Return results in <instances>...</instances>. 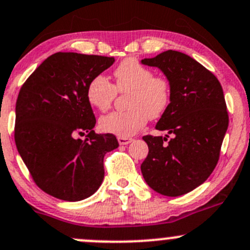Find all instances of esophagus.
<instances>
[{"instance_id":"34e87169","label":"esophagus","mask_w":250,"mask_h":250,"mask_svg":"<svg viewBox=\"0 0 250 250\" xmlns=\"http://www.w3.org/2000/svg\"><path fill=\"white\" fill-rule=\"evenodd\" d=\"M117 140H118V144H120V145H128V144L132 143L133 139H130V138H121V136H118Z\"/></svg>"}]
</instances>
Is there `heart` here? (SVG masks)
<instances>
[{"label": "heart", "mask_w": 250, "mask_h": 250, "mask_svg": "<svg viewBox=\"0 0 250 250\" xmlns=\"http://www.w3.org/2000/svg\"><path fill=\"white\" fill-rule=\"evenodd\" d=\"M115 85L104 75H97L88 83L86 97L92 106L101 111L110 109L117 91L128 94L125 111H114L99 120L105 133L121 138L135 134L146 125L148 118H158L171 102V86L167 79L156 77L153 70L135 59H125L115 68Z\"/></svg>", "instance_id": "b5f03b06"}]
</instances>
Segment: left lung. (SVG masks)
Here are the masks:
<instances>
[{
    "label": "left lung",
    "mask_w": 250,
    "mask_h": 250,
    "mask_svg": "<svg viewBox=\"0 0 250 250\" xmlns=\"http://www.w3.org/2000/svg\"><path fill=\"white\" fill-rule=\"evenodd\" d=\"M143 64L157 67L171 86V102L156 129L146 135L148 154L141 164L146 183L157 193L180 196L202 185L217 165L229 125L224 93L208 69L180 51H167ZM169 135L173 138L167 140Z\"/></svg>",
    "instance_id": "1"
}]
</instances>
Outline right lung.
I'll return each instance as SVG.
<instances>
[{
	"label": "right lung",
	"mask_w": 250,
	"mask_h": 250,
	"mask_svg": "<svg viewBox=\"0 0 250 250\" xmlns=\"http://www.w3.org/2000/svg\"><path fill=\"white\" fill-rule=\"evenodd\" d=\"M114 62V57L56 52L21 86L15 145L36 185L49 195L80 201L103 182L104 156L118 141L114 134L94 133L86 88ZM85 132L87 139H76Z\"/></svg>",
	"instance_id": "1"
}]
</instances>
